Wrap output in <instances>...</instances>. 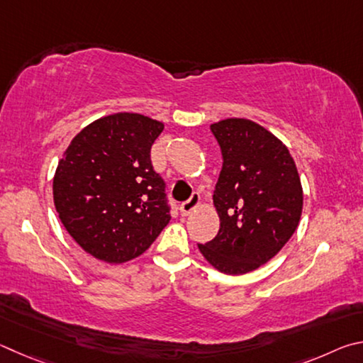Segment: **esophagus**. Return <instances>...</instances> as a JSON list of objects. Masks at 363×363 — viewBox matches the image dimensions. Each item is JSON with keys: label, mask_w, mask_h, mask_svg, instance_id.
I'll return each mask as SVG.
<instances>
[{"label": "esophagus", "mask_w": 363, "mask_h": 363, "mask_svg": "<svg viewBox=\"0 0 363 363\" xmlns=\"http://www.w3.org/2000/svg\"><path fill=\"white\" fill-rule=\"evenodd\" d=\"M199 201H201V196L199 193H193L191 198H189L188 201L183 202V204L180 206V212L182 215H189L191 213L196 207L199 206Z\"/></svg>", "instance_id": "1"}]
</instances>
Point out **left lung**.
Masks as SVG:
<instances>
[{
    "mask_svg": "<svg viewBox=\"0 0 363 363\" xmlns=\"http://www.w3.org/2000/svg\"><path fill=\"white\" fill-rule=\"evenodd\" d=\"M211 130L223 156L213 193L220 230L199 250L218 271L245 274L268 263L295 233L300 175L287 146L253 121L225 119Z\"/></svg>",
    "mask_w": 363,
    "mask_h": 363,
    "instance_id": "1",
    "label": "left lung"
}]
</instances>
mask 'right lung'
I'll list each match as a JSON object with an SVG mask.
<instances>
[{
    "instance_id": "add662e5",
    "label": "right lung",
    "mask_w": 363,
    "mask_h": 363,
    "mask_svg": "<svg viewBox=\"0 0 363 363\" xmlns=\"http://www.w3.org/2000/svg\"><path fill=\"white\" fill-rule=\"evenodd\" d=\"M164 124L116 113L84 127L54 177V204L76 242L106 263H124L148 249L170 220L165 182L151 164Z\"/></svg>"
}]
</instances>
